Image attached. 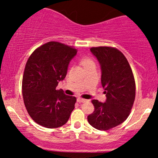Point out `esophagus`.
<instances>
[{"instance_id": "34e87169", "label": "esophagus", "mask_w": 158, "mask_h": 158, "mask_svg": "<svg viewBox=\"0 0 158 158\" xmlns=\"http://www.w3.org/2000/svg\"><path fill=\"white\" fill-rule=\"evenodd\" d=\"M87 99H82V98H81V97H78L77 98V102H87Z\"/></svg>"}]
</instances>
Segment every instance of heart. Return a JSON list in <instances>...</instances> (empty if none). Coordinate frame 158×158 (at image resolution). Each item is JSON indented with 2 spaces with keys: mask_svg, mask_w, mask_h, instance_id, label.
Returning <instances> with one entry per match:
<instances>
[{
  "mask_svg": "<svg viewBox=\"0 0 158 158\" xmlns=\"http://www.w3.org/2000/svg\"><path fill=\"white\" fill-rule=\"evenodd\" d=\"M81 64L84 66V68H86V67L89 66V65L94 64V63L91 59H88V58H84V59L81 60Z\"/></svg>",
  "mask_w": 158,
  "mask_h": 158,
  "instance_id": "obj_1",
  "label": "heart"
}]
</instances>
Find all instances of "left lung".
Segmentation results:
<instances>
[{
    "instance_id": "obj_1",
    "label": "left lung",
    "mask_w": 158,
    "mask_h": 158,
    "mask_svg": "<svg viewBox=\"0 0 158 158\" xmlns=\"http://www.w3.org/2000/svg\"><path fill=\"white\" fill-rule=\"evenodd\" d=\"M90 52L100 64L106 100H92L94 111L88 121L94 128L106 131L128 118L135 99V77L128 60L117 48L98 47L90 48Z\"/></svg>"
}]
</instances>
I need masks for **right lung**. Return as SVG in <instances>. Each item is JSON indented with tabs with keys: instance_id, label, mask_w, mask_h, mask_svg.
Masks as SVG:
<instances>
[{
	"instance_id": "right-lung-1",
	"label": "right lung",
	"mask_w": 158,
	"mask_h": 158,
	"mask_svg": "<svg viewBox=\"0 0 158 158\" xmlns=\"http://www.w3.org/2000/svg\"><path fill=\"white\" fill-rule=\"evenodd\" d=\"M77 49L50 41L31 54L25 66L22 94L29 115L36 123L48 128L62 126L75 108L77 98L56 90L67 75Z\"/></svg>"
}]
</instances>
